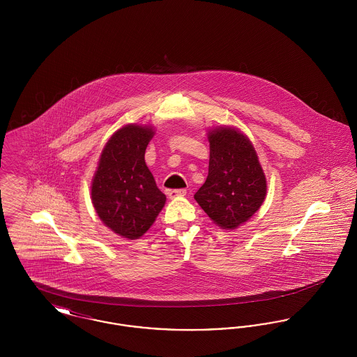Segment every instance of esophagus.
<instances>
[{
	"label": "esophagus",
	"mask_w": 357,
	"mask_h": 357,
	"mask_svg": "<svg viewBox=\"0 0 357 357\" xmlns=\"http://www.w3.org/2000/svg\"><path fill=\"white\" fill-rule=\"evenodd\" d=\"M167 195H169V198H170V199H175V198H178V197H185V195H186V190H185V188L170 190V191L167 192Z\"/></svg>",
	"instance_id": "34e87169"
}]
</instances>
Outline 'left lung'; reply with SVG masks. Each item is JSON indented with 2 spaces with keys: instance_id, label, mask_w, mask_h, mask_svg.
<instances>
[{
  "instance_id": "obj_1",
  "label": "left lung",
  "mask_w": 357,
  "mask_h": 357,
  "mask_svg": "<svg viewBox=\"0 0 357 357\" xmlns=\"http://www.w3.org/2000/svg\"><path fill=\"white\" fill-rule=\"evenodd\" d=\"M208 175L194 198L225 230L249 221L266 198L268 183L250 139L233 126L208 130Z\"/></svg>"
}]
</instances>
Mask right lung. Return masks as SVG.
<instances>
[{
	"mask_svg": "<svg viewBox=\"0 0 357 357\" xmlns=\"http://www.w3.org/2000/svg\"><path fill=\"white\" fill-rule=\"evenodd\" d=\"M155 130L126 124L105 143L91 183V199L100 221L121 238L142 237L166 204L144 153Z\"/></svg>",
	"mask_w": 357,
	"mask_h": 357,
	"instance_id": "add662e5",
	"label": "right lung"
}]
</instances>
